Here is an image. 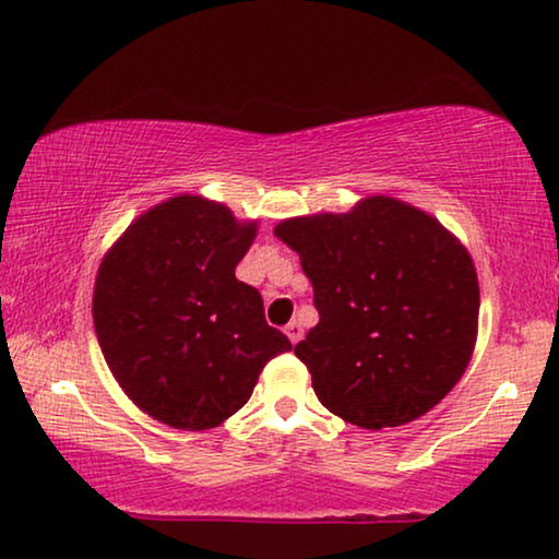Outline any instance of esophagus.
I'll return each mask as SVG.
<instances>
[{
	"label": "esophagus",
	"instance_id": "1",
	"mask_svg": "<svg viewBox=\"0 0 559 559\" xmlns=\"http://www.w3.org/2000/svg\"><path fill=\"white\" fill-rule=\"evenodd\" d=\"M286 336L290 338V344H298V341H301V338H304V329H301V326H298V323H296V321H290V323H288V326H286Z\"/></svg>",
	"mask_w": 559,
	"mask_h": 559
}]
</instances>
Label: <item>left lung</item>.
<instances>
[{"instance_id": "1", "label": "left lung", "mask_w": 559, "mask_h": 559, "mask_svg": "<svg viewBox=\"0 0 559 559\" xmlns=\"http://www.w3.org/2000/svg\"><path fill=\"white\" fill-rule=\"evenodd\" d=\"M319 323L296 344L319 402L364 429L402 427L444 399L469 364L477 271L431 215L373 195L344 215L283 221Z\"/></svg>"}]
</instances>
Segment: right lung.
<instances>
[{"label": "right lung", "mask_w": 559, "mask_h": 559, "mask_svg": "<svg viewBox=\"0 0 559 559\" xmlns=\"http://www.w3.org/2000/svg\"><path fill=\"white\" fill-rule=\"evenodd\" d=\"M255 238L226 205L180 195L132 223L97 271L93 319L105 361L140 409L175 429H211L290 352L263 298L236 278Z\"/></svg>", "instance_id": "obj_1"}]
</instances>
